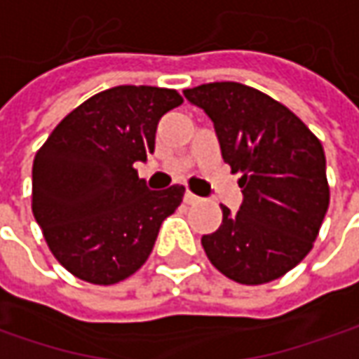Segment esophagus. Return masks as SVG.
Wrapping results in <instances>:
<instances>
[{
	"label": "esophagus",
	"instance_id": "obj_1",
	"mask_svg": "<svg viewBox=\"0 0 359 359\" xmlns=\"http://www.w3.org/2000/svg\"><path fill=\"white\" fill-rule=\"evenodd\" d=\"M198 201H201V198H198L196 195H193L191 191H187V193H184V203H187V205H195V203H198Z\"/></svg>",
	"mask_w": 359,
	"mask_h": 359
}]
</instances>
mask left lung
I'll list each match as a JSON object with an SVG mask.
<instances>
[{"instance_id": "obj_1", "label": "left lung", "mask_w": 359, "mask_h": 359, "mask_svg": "<svg viewBox=\"0 0 359 359\" xmlns=\"http://www.w3.org/2000/svg\"><path fill=\"white\" fill-rule=\"evenodd\" d=\"M184 96L212 120L231 172H241V207H221V226L201 239L207 257L241 285L283 277L311 251L330 207L320 138L287 106L239 82Z\"/></svg>"}]
</instances>
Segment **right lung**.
<instances>
[{"label":"right lung","instance_id":"1","mask_svg":"<svg viewBox=\"0 0 359 359\" xmlns=\"http://www.w3.org/2000/svg\"><path fill=\"white\" fill-rule=\"evenodd\" d=\"M180 104L168 88L104 90L74 108L36 152L32 210L74 277L114 285L147 263L184 187L149 191L134 163L154 152L158 120Z\"/></svg>","mask_w":359,"mask_h":359}]
</instances>
